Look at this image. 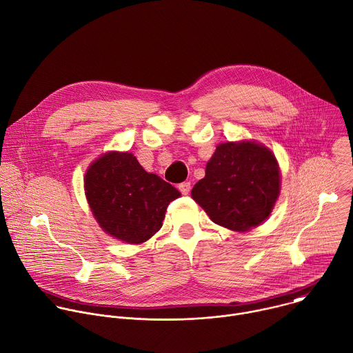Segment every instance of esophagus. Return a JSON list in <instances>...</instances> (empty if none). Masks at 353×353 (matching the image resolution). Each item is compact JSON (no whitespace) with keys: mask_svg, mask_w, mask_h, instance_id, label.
Returning <instances> with one entry per match:
<instances>
[{"mask_svg":"<svg viewBox=\"0 0 353 353\" xmlns=\"http://www.w3.org/2000/svg\"><path fill=\"white\" fill-rule=\"evenodd\" d=\"M179 190H180V192H181L183 195H187V194L190 192V190H191V184H190L188 181L180 183V184H179Z\"/></svg>","mask_w":353,"mask_h":353,"instance_id":"obj_1","label":"esophagus"}]
</instances>
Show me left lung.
Wrapping results in <instances>:
<instances>
[{"label": "left lung", "instance_id": "8db88e82", "mask_svg": "<svg viewBox=\"0 0 353 353\" xmlns=\"http://www.w3.org/2000/svg\"><path fill=\"white\" fill-rule=\"evenodd\" d=\"M280 194L272 151L252 141L224 143L206 163L191 196L219 225L247 231L263 223Z\"/></svg>", "mask_w": 353, "mask_h": 353}]
</instances>
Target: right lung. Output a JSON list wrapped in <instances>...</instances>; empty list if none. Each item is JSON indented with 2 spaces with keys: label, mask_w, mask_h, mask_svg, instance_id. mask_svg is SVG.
<instances>
[{
  "label": "right lung",
  "mask_w": 353,
  "mask_h": 353,
  "mask_svg": "<svg viewBox=\"0 0 353 353\" xmlns=\"http://www.w3.org/2000/svg\"><path fill=\"white\" fill-rule=\"evenodd\" d=\"M85 196L99 225L112 237L141 244L162 227L168 205L181 194L148 173L129 152H109L87 170Z\"/></svg>",
  "instance_id": "right-lung-1"
}]
</instances>
